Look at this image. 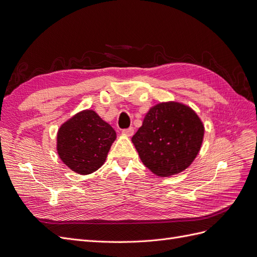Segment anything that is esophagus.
I'll return each mask as SVG.
<instances>
[{
    "label": "esophagus",
    "mask_w": 257,
    "mask_h": 257,
    "mask_svg": "<svg viewBox=\"0 0 257 257\" xmlns=\"http://www.w3.org/2000/svg\"><path fill=\"white\" fill-rule=\"evenodd\" d=\"M122 133L124 134V135H126V136H132L134 134V128L133 127H128V128H124L123 131H122Z\"/></svg>",
    "instance_id": "esophagus-1"
}]
</instances>
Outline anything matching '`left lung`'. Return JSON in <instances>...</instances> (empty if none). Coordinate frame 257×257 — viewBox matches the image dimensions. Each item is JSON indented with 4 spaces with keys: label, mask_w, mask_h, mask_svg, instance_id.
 <instances>
[{
    "label": "left lung",
    "mask_w": 257,
    "mask_h": 257,
    "mask_svg": "<svg viewBox=\"0 0 257 257\" xmlns=\"http://www.w3.org/2000/svg\"><path fill=\"white\" fill-rule=\"evenodd\" d=\"M204 132L203 122L190 107L160 103L148 111L132 142L146 167L155 175L169 177L192 164Z\"/></svg>",
    "instance_id": "1"
}]
</instances>
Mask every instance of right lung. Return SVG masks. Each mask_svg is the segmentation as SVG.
<instances>
[{
  "instance_id": "right-lung-1",
  "label": "right lung",
  "mask_w": 257,
  "mask_h": 257,
  "mask_svg": "<svg viewBox=\"0 0 257 257\" xmlns=\"http://www.w3.org/2000/svg\"><path fill=\"white\" fill-rule=\"evenodd\" d=\"M114 130L93 110H83L66 121L58 132L57 150L73 172L88 175L104 164Z\"/></svg>"
}]
</instances>
